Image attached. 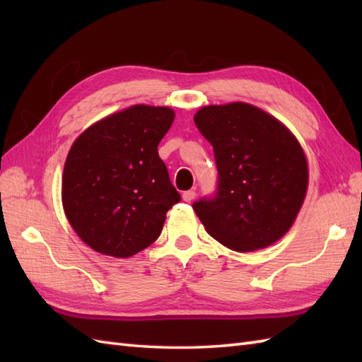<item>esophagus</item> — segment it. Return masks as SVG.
I'll return each mask as SVG.
<instances>
[{
	"label": "esophagus",
	"instance_id": "obj_1",
	"mask_svg": "<svg viewBox=\"0 0 362 362\" xmlns=\"http://www.w3.org/2000/svg\"><path fill=\"white\" fill-rule=\"evenodd\" d=\"M182 197H183V201H185V202H191L196 197V191L194 189H188V191H185V193L182 194Z\"/></svg>",
	"mask_w": 362,
	"mask_h": 362
}]
</instances>
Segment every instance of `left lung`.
<instances>
[{"label":"left lung","instance_id":"left-lung-1","mask_svg":"<svg viewBox=\"0 0 362 362\" xmlns=\"http://www.w3.org/2000/svg\"><path fill=\"white\" fill-rule=\"evenodd\" d=\"M194 122L213 146L218 168L216 193L193 204L206 232L236 252L279 241L308 188V165L296 136L244 103L204 107Z\"/></svg>","mask_w":362,"mask_h":362}]
</instances>
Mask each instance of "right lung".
<instances>
[{
    "label": "right lung",
    "mask_w": 362,
    "mask_h": 362,
    "mask_svg": "<svg viewBox=\"0 0 362 362\" xmlns=\"http://www.w3.org/2000/svg\"><path fill=\"white\" fill-rule=\"evenodd\" d=\"M173 121L168 107L134 105L88 127L71 146L64 210L93 250L127 258L160 236L166 211L182 199L157 149Z\"/></svg>",
    "instance_id": "1"
}]
</instances>
